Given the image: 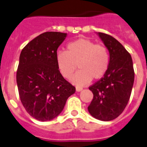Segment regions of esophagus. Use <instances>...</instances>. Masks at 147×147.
<instances>
[{
  "label": "esophagus",
  "mask_w": 147,
  "mask_h": 147,
  "mask_svg": "<svg viewBox=\"0 0 147 147\" xmlns=\"http://www.w3.org/2000/svg\"><path fill=\"white\" fill-rule=\"evenodd\" d=\"M82 88H78V87H76V91L77 92H80V91H82Z\"/></svg>",
  "instance_id": "1"
}]
</instances>
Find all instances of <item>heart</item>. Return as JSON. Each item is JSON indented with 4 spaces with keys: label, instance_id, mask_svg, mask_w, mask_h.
<instances>
[{
    "label": "heart",
    "instance_id": "b5f03b06",
    "mask_svg": "<svg viewBox=\"0 0 147 147\" xmlns=\"http://www.w3.org/2000/svg\"><path fill=\"white\" fill-rule=\"evenodd\" d=\"M57 69L63 78L69 79L76 69L71 82L77 86L89 84L92 78L99 80L107 73L109 65V53L104 45H96L88 38H79L67 45V52L56 53Z\"/></svg>",
    "mask_w": 147,
    "mask_h": 147
}]
</instances>
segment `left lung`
<instances>
[{
  "mask_svg": "<svg viewBox=\"0 0 147 147\" xmlns=\"http://www.w3.org/2000/svg\"><path fill=\"white\" fill-rule=\"evenodd\" d=\"M96 34L108 49L109 65L103 78L89 88L94 98L88 109L95 119L108 121L116 119L127 106L134 71L131 56L121 43L109 34Z\"/></svg>",
  "mask_w": 147,
  "mask_h": 147,
  "instance_id": "left-lung-1",
  "label": "left lung"
}]
</instances>
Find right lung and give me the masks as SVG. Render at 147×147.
<instances>
[{"label":"right lung","mask_w":147,"mask_h":147,"mask_svg":"<svg viewBox=\"0 0 147 147\" xmlns=\"http://www.w3.org/2000/svg\"><path fill=\"white\" fill-rule=\"evenodd\" d=\"M66 33L47 32L37 36L20 56L16 83L20 100L27 113L41 121H51L61 113L76 88L57 69L56 53Z\"/></svg>","instance_id":"obj_1"}]
</instances>
